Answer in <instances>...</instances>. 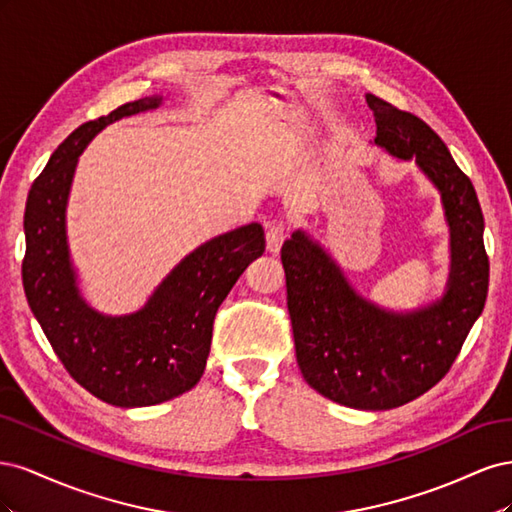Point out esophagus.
I'll return each instance as SVG.
<instances>
[{
	"label": "esophagus",
	"mask_w": 512,
	"mask_h": 512,
	"mask_svg": "<svg viewBox=\"0 0 512 512\" xmlns=\"http://www.w3.org/2000/svg\"><path fill=\"white\" fill-rule=\"evenodd\" d=\"M265 237H267V252L269 254H280L282 243L288 237V230H286L284 224L273 222V224L267 226V235Z\"/></svg>",
	"instance_id": "esophagus-1"
}]
</instances>
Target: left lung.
Listing matches in <instances>:
<instances>
[{
  "label": "left lung",
  "mask_w": 512,
  "mask_h": 512,
  "mask_svg": "<svg viewBox=\"0 0 512 512\" xmlns=\"http://www.w3.org/2000/svg\"><path fill=\"white\" fill-rule=\"evenodd\" d=\"M376 145L416 158L442 192L451 224L453 269L442 301L391 314L356 294L335 262L303 232L282 245L294 350L305 382L337 404L391 410L436 386L455 363L489 288L483 211L474 185L442 138L408 111L367 94Z\"/></svg>",
  "instance_id": "obj_1"
}]
</instances>
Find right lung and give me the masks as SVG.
Wrapping results in <instances>:
<instances>
[{"label":"right lung","mask_w":512,"mask_h":512,"mask_svg":"<svg viewBox=\"0 0 512 512\" xmlns=\"http://www.w3.org/2000/svg\"><path fill=\"white\" fill-rule=\"evenodd\" d=\"M160 102L158 96L128 102L76 128L53 151L25 205L27 303L68 374L119 408L156 406L192 389L205 371L218 307L247 265L265 252L262 226L247 224L181 260L141 312L108 318L85 305L66 243V200L76 158L108 123Z\"/></svg>","instance_id":"1"}]
</instances>
